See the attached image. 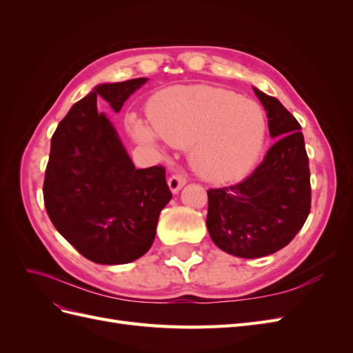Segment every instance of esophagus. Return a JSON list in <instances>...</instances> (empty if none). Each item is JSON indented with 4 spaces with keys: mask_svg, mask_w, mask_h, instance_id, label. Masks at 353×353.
I'll use <instances>...</instances> for the list:
<instances>
[{
    "mask_svg": "<svg viewBox=\"0 0 353 353\" xmlns=\"http://www.w3.org/2000/svg\"><path fill=\"white\" fill-rule=\"evenodd\" d=\"M185 184H187V178L183 174H175L168 179V185H169L170 191H172L174 194H176L178 191L183 188Z\"/></svg>",
    "mask_w": 353,
    "mask_h": 353,
    "instance_id": "34e87169",
    "label": "esophagus"
}]
</instances>
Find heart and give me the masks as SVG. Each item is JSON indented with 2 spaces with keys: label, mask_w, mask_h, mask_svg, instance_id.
<instances>
[{
  "label": "heart",
  "mask_w": 353,
  "mask_h": 353,
  "mask_svg": "<svg viewBox=\"0 0 353 353\" xmlns=\"http://www.w3.org/2000/svg\"><path fill=\"white\" fill-rule=\"evenodd\" d=\"M153 127L130 117L138 141L159 137L190 148V165L209 183L222 184L249 174L263 152L266 116L261 105L237 92L210 85H175L148 101Z\"/></svg>",
  "instance_id": "obj_1"
}]
</instances>
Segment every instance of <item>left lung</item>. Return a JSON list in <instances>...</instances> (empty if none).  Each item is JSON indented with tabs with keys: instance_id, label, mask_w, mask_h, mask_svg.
<instances>
[{
	"instance_id": "8db88e82",
	"label": "left lung",
	"mask_w": 353,
	"mask_h": 353,
	"mask_svg": "<svg viewBox=\"0 0 353 353\" xmlns=\"http://www.w3.org/2000/svg\"><path fill=\"white\" fill-rule=\"evenodd\" d=\"M276 138L263 162L240 184L208 191L206 227L218 248L254 259L285 248L311 210V175L296 117L271 95L253 88Z\"/></svg>"
}]
</instances>
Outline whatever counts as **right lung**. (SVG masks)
Instances as JSON below:
<instances>
[{
	"label": "right lung",
	"mask_w": 353,
	"mask_h": 353,
	"mask_svg": "<svg viewBox=\"0 0 353 353\" xmlns=\"http://www.w3.org/2000/svg\"><path fill=\"white\" fill-rule=\"evenodd\" d=\"M147 78L97 85L72 105L51 138L44 203L52 225L85 258L122 265L141 258L156 237L162 209L172 199L165 168L135 169L101 97L119 113Z\"/></svg>",
	"instance_id": "add662e5"
}]
</instances>
